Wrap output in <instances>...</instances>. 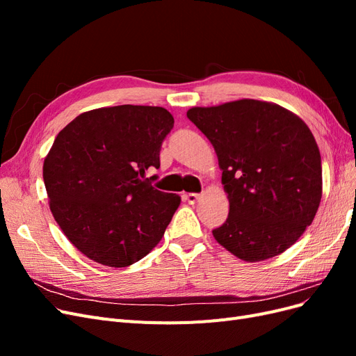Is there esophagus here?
<instances>
[{
  "label": "esophagus",
  "mask_w": 356,
  "mask_h": 356,
  "mask_svg": "<svg viewBox=\"0 0 356 356\" xmlns=\"http://www.w3.org/2000/svg\"><path fill=\"white\" fill-rule=\"evenodd\" d=\"M199 199H200V195H197V193H188V195H186V200L191 204H195Z\"/></svg>",
  "instance_id": "1"
}]
</instances>
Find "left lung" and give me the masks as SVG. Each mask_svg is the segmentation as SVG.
Segmentation results:
<instances>
[{"label":"left lung","instance_id":"1","mask_svg":"<svg viewBox=\"0 0 356 356\" xmlns=\"http://www.w3.org/2000/svg\"><path fill=\"white\" fill-rule=\"evenodd\" d=\"M187 117L218 157L230 209L215 241L248 263L276 257L314 221L322 197L319 148L284 106L239 99L193 106Z\"/></svg>","mask_w":356,"mask_h":356}]
</instances>
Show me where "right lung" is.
<instances>
[{"mask_svg": "<svg viewBox=\"0 0 356 356\" xmlns=\"http://www.w3.org/2000/svg\"><path fill=\"white\" fill-rule=\"evenodd\" d=\"M172 127L161 106L117 105L86 111L58 134L42 165L50 211L90 260L127 267L163 238L181 197L156 190L145 170L160 168Z\"/></svg>", "mask_w": 356, "mask_h": 356, "instance_id": "1", "label": "right lung"}]
</instances>
